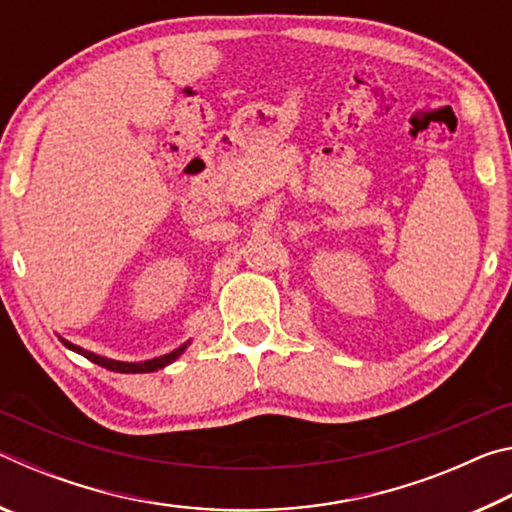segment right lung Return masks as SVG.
<instances>
[{
    "label": "right lung",
    "mask_w": 512,
    "mask_h": 512,
    "mask_svg": "<svg viewBox=\"0 0 512 512\" xmlns=\"http://www.w3.org/2000/svg\"><path fill=\"white\" fill-rule=\"evenodd\" d=\"M58 339L65 343V348H69V350L76 352V354H83L85 359H90L92 363H97V366L108 368L112 372H126V375H128V372H155V370H160L164 366H169V363L176 361L180 354H183L189 348V343H192V341H187V343H183V345H180V348H176L173 352L162 354V357H155V359H146V361H117V359L101 357V354H97V352L85 350V348H81V345H76L72 341L63 339V336H58Z\"/></svg>",
    "instance_id": "right-lung-1"
}]
</instances>
